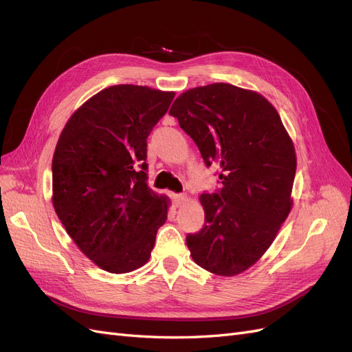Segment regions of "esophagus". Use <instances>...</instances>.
Masks as SVG:
<instances>
[{
    "instance_id": "34e87169",
    "label": "esophagus",
    "mask_w": 352,
    "mask_h": 352,
    "mask_svg": "<svg viewBox=\"0 0 352 352\" xmlns=\"http://www.w3.org/2000/svg\"><path fill=\"white\" fill-rule=\"evenodd\" d=\"M186 199H188V197L184 194H173V202L176 207H180L182 204H185Z\"/></svg>"
}]
</instances>
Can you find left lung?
Segmentation results:
<instances>
[{
    "mask_svg": "<svg viewBox=\"0 0 352 352\" xmlns=\"http://www.w3.org/2000/svg\"><path fill=\"white\" fill-rule=\"evenodd\" d=\"M221 188L202 194L206 223L186 236L190 257L219 276L257 263L292 208L296 155L279 113L263 95L229 83L180 94L170 109Z\"/></svg>",
    "mask_w": 352,
    "mask_h": 352,
    "instance_id": "left-lung-1",
    "label": "left lung"
}]
</instances>
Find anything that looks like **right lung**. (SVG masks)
Returning <instances> with one entry per match:
<instances>
[{
	"label": "right lung",
	"mask_w": 352,
	"mask_h": 352,
	"mask_svg": "<svg viewBox=\"0 0 352 352\" xmlns=\"http://www.w3.org/2000/svg\"><path fill=\"white\" fill-rule=\"evenodd\" d=\"M175 92L114 85L72 114L52 157V206L69 236L110 273L150 260L168 198L146 184V138Z\"/></svg>",
	"instance_id": "right-lung-1"
}]
</instances>
